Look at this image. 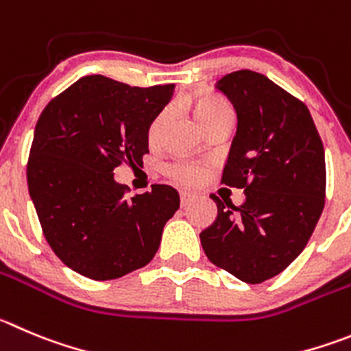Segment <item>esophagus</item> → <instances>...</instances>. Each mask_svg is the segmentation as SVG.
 <instances>
[{"label": "esophagus", "mask_w": 351, "mask_h": 351, "mask_svg": "<svg viewBox=\"0 0 351 351\" xmlns=\"http://www.w3.org/2000/svg\"><path fill=\"white\" fill-rule=\"evenodd\" d=\"M195 195L191 194V192H180V202H182V206H186L189 202L194 201Z\"/></svg>", "instance_id": "esophagus-1"}]
</instances>
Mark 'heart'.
Here are the masks:
<instances>
[{
	"label": "heart",
	"instance_id": "obj_1",
	"mask_svg": "<svg viewBox=\"0 0 351 351\" xmlns=\"http://www.w3.org/2000/svg\"><path fill=\"white\" fill-rule=\"evenodd\" d=\"M194 110H195V117H197L199 123H201L202 126V124L215 119V117L232 112V107L228 106L223 98L216 97V95H211V93H204L201 95V97H197V100H195L194 104ZM165 116L166 112H162L152 121L149 130L150 138L156 136L160 124H162V121H165ZM165 171L169 178L176 180V182L180 183H185V185H195V183L202 178V168H199L197 165H192V162H173V165L166 166Z\"/></svg>",
	"mask_w": 351,
	"mask_h": 351
}]
</instances>
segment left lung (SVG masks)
Returning <instances> with one entry per match:
<instances>
[{"instance_id": "left-lung-1", "label": "left lung", "mask_w": 351, "mask_h": 351, "mask_svg": "<svg viewBox=\"0 0 351 351\" xmlns=\"http://www.w3.org/2000/svg\"><path fill=\"white\" fill-rule=\"evenodd\" d=\"M234 104L237 133L221 183L244 189L242 206L216 202L201 232L206 256L247 284L286 270L304 250L326 202V156L308 107L254 71L216 83Z\"/></svg>"}]
</instances>
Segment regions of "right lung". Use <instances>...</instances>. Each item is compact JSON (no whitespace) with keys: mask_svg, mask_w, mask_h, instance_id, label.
<instances>
[{"mask_svg":"<svg viewBox=\"0 0 351 351\" xmlns=\"http://www.w3.org/2000/svg\"><path fill=\"white\" fill-rule=\"evenodd\" d=\"M175 84L138 88L84 76L39 116L27 162L29 194L53 253L93 280L119 279L156 254L180 208L169 185L126 199L114 180L123 162L149 154V128Z\"/></svg>","mask_w":351,"mask_h":351,"instance_id":"obj_1","label":"right lung"}]
</instances>
